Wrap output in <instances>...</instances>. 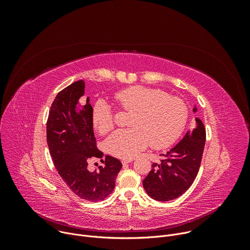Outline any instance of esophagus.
<instances>
[{
  "label": "esophagus",
  "mask_w": 250,
  "mask_h": 250,
  "mask_svg": "<svg viewBox=\"0 0 250 250\" xmlns=\"http://www.w3.org/2000/svg\"><path fill=\"white\" fill-rule=\"evenodd\" d=\"M133 159H131V158H125V159H123L122 160V163L125 165V164H128V163H130L131 161H132Z\"/></svg>",
  "instance_id": "obj_1"
}]
</instances>
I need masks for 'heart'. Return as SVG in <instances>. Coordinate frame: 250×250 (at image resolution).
I'll return each instance as SVG.
<instances>
[{
  "label": "heart",
  "mask_w": 250,
  "mask_h": 250,
  "mask_svg": "<svg viewBox=\"0 0 250 250\" xmlns=\"http://www.w3.org/2000/svg\"><path fill=\"white\" fill-rule=\"evenodd\" d=\"M118 104L130 111L131 126L114 132L105 141L108 151L120 158H131L148 146L163 148L170 146L184 128L188 119L187 104L180 98L144 86H131L115 95ZM94 127L102 134L114 127L109 104L100 100L93 109Z\"/></svg>",
  "instance_id": "heart-1"
}]
</instances>
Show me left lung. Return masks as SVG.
I'll use <instances>...</instances> for the list:
<instances>
[{"label": "left lung", "instance_id": "1", "mask_svg": "<svg viewBox=\"0 0 250 250\" xmlns=\"http://www.w3.org/2000/svg\"><path fill=\"white\" fill-rule=\"evenodd\" d=\"M194 105L193 112L197 113ZM195 127L188 131L173 148L160 154L148 175L142 181L148 196L159 202L174 200L184 194L193 184L200 169L206 141V128L196 118Z\"/></svg>", "mask_w": 250, "mask_h": 250}]
</instances>
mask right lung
<instances>
[{"label": "right lung", "instance_id": "add662e5", "mask_svg": "<svg viewBox=\"0 0 250 250\" xmlns=\"http://www.w3.org/2000/svg\"><path fill=\"white\" fill-rule=\"evenodd\" d=\"M84 89L85 83L80 80L57 94L50 106L46 139L54 166L70 190L83 200L98 202L113 192L123 165L105 155L104 166L89 171V159L102 158L103 152L96 147L90 98L80 104Z\"/></svg>", "mask_w": 250, "mask_h": 250}]
</instances>
